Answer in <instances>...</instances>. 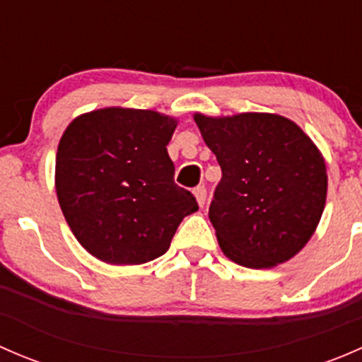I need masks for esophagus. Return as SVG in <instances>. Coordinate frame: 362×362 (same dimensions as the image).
Here are the masks:
<instances>
[{"label":"esophagus","mask_w":362,"mask_h":362,"mask_svg":"<svg viewBox=\"0 0 362 362\" xmlns=\"http://www.w3.org/2000/svg\"><path fill=\"white\" fill-rule=\"evenodd\" d=\"M194 196L199 206H203L204 202H206V187H204V185H198V187L194 189Z\"/></svg>","instance_id":"obj_1"}]
</instances>
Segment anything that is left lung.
<instances>
[{"label": "left lung", "instance_id": "left-lung-1", "mask_svg": "<svg viewBox=\"0 0 362 362\" xmlns=\"http://www.w3.org/2000/svg\"><path fill=\"white\" fill-rule=\"evenodd\" d=\"M194 120L222 170L208 210L222 252L254 269L289 261L312 238L326 204L319 148L275 113H196Z\"/></svg>", "mask_w": 362, "mask_h": 362}]
</instances>
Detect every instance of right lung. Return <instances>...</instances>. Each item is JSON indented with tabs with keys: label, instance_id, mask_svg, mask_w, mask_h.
Returning <instances> with one entry per match:
<instances>
[{
	"label": "right lung",
	"instance_id": "obj_1",
	"mask_svg": "<svg viewBox=\"0 0 362 362\" xmlns=\"http://www.w3.org/2000/svg\"><path fill=\"white\" fill-rule=\"evenodd\" d=\"M177 120L152 110L103 108L80 115L57 147L56 191L73 235L108 264H141L170 249L198 210L175 184L166 151Z\"/></svg>",
	"mask_w": 362,
	"mask_h": 362
}]
</instances>
